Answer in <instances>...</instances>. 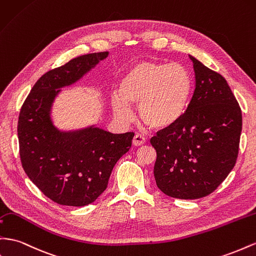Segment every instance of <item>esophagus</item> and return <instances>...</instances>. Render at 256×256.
Wrapping results in <instances>:
<instances>
[{"label": "esophagus", "mask_w": 256, "mask_h": 256, "mask_svg": "<svg viewBox=\"0 0 256 256\" xmlns=\"http://www.w3.org/2000/svg\"><path fill=\"white\" fill-rule=\"evenodd\" d=\"M145 143V138L141 134H136L132 139V144L134 146H141Z\"/></svg>", "instance_id": "1"}]
</instances>
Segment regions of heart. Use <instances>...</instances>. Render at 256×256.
Wrapping results in <instances>:
<instances>
[{
  "instance_id": "b5f03b06",
  "label": "heart",
  "mask_w": 256,
  "mask_h": 256,
  "mask_svg": "<svg viewBox=\"0 0 256 256\" xmlns=\"http://www.w3.org/2000/svg\"><path fill=\"white\" fill-rule=\"evenodd\" d=\"M192 78L180 64L141 61L129 66L112 94L114 114L124 122L132 118L131 106H139L141 120L156 130L174 126L190 108Z\"/></svg>"
}]
</instances>
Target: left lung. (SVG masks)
Returning a JSON list of instances; mask_svg holds the SVG:
<instances>
[{
	"label": "left lung",
	"mask_w": 256,
	"mask_h": 256,
	"mask_svg": "<svg viewBox=\"0 0 256 256\" xmlns=\"http://www.w3.org/2000/svg\"><path fill=\"white\" fill-rule=\"evenodd\" d=\"M195 90L185 116L150 139L156 184L164 194L197 199L218 188L237 160L242 115L222 75L190 56Z\"/></svg>",
	"instance_id": "1"
}]
</instances>
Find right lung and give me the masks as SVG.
Returning <instances> with one entry per match:
<instances>
[{
  "instance_id": "obj_1",
  "label": "right lung",
  "mask_w": 256,
  "mask_h": 256,
  "mask_svg": "<svg viewBox=\"0 0 256 256\" xmlns=\"http://www.w3.org/2000/svg\"><path fill=\"white\" fill-rule=\"evenodd\" d=\"M108 56V52L84 54L48 71L20 110L17 131L22 168L36 188L59 204L94 202L106 190L115 164L131 148L134 132L115 134L94 126L60 131L50 117L60 88L74 84Z\"/></svg>"
}]
</instances>
